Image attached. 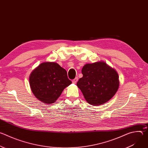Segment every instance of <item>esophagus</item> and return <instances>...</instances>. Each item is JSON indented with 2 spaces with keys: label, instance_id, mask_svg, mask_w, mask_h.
<instances>
[{
  "label": "esophagus",
  "instance_id": "esophagus-1",
  "mask_svg": "<svg viewBox=\"0 0 148 148\" xmlns=\"http://www.w3.org/2000/svg\"><path fill=\"white\" fill-rule=\"evenodd\" d=\"M77 81H78V77H75L74 79H73L72 82H73L74 84H76L77 82Z\"/></svg>",
  "mask_w": 148,
  "mask_h": 148
}]
</instances>
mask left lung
I'll use <instances>...</instances> for the list:
<instances>
[{
  "label": "left lung",
  "mask_w": 148,
  "mask_h": 148,
  "mask_svg": "<svg viewBox=\"0 0 148 148\" xmlns=\"http://www.w3.org/2000/svg\"><path fill=\"white\" fill-rule=\"evenodd\" d=\"M82 78L77 83L86 101L99 105L111 99L119 87L116 71L104 62L87 64L82 67Z\"/></svg>",
  "instance_id": "8db88e82"
}]
</instances>
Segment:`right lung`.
<instances>
[{
    "label": "right lung",
    "mask_w": 148,
    "mask_h": 148,
    "mask_svg": "<svg viewBox=\"0 0 148 148\" xmlns=\"http://www.w3.org/2000/svg\"><path fill=\"white\" fill-rule=\"evenodd\" d=\"M29 82L36 97L48 104L54 103L72 82L66 70L53 62L40 64L31 73Z\"/></svg>",
    "instance_id": "add662e5"
}]
</instances>
